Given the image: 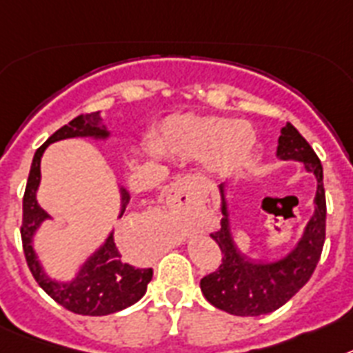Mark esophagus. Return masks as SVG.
<instances>
[{"instance_id": "1", "label": "esophagus", "mask_w": 353, "mask_h": 353, "mask_svg": "<svg viewBox=\"0 0 353 353\" xmlns=\"http://www.w3.org/2000/svg\"><path fill=\"white\" fill-rule=\"evenodd\" d=\"M189 188H191V180L188 176L174 180L170 189V202L174 209H183L189 205Z\"/></svg>"}]
</instances>
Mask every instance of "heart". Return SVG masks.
Wrapping results in <instances>:
<instances>
[{
    "mask_svg": "<svg viewBox=\"0 0 353 353\" xmlns=\"http://www.w3.org/2000/svg\"><path fill=\"white\" fill-rule=\"evenodd\" d=\"M159 144L165 153L180 157H202L211 151L209 162L212 170L231 173L249 157L254 145V133L245 122L174 115L162 124Z\"/></svg>",
    "mask_w": 353,
    "mask_h": 353,
    "instance_id": "1",
    "label": "heart"
}]
</instances>
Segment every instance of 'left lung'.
I'll return each instance as SVG.
<instances>
[{
	"instance_id": "1",
	"label": "left lung",
	"mask_w": 353,
	"mask_h": 353,
	"mask_svg": "<svg viewBox=\"0 0 353 353\" xmlns=\"http://www.w3.org/2000/svg\"><path fill=\"white\" fill-rule=\"evenodd\" d=\"M281 160H299L305 170L316 174V212L303 232L298 247L274 263H252L236 249L223 200L220 229L211 238L222 250V263L214 272L200 279V288L211 305L232 316H261L283 307L307 283L321 258L327 229V200L323 185V165L316 151L288 122L278 141ZM222 193H223V188Z\"/></svg>"
}]
</instances>
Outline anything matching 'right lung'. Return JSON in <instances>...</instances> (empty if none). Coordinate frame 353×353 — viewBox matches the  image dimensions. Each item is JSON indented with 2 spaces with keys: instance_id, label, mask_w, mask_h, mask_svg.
Returning <instances> with one entry per match:
<instances>
[{
  "instance_id": "1",
  "label": "right lung",
  "mask_w": 353,
  "mask_h": 353,
  "mask_svg": "<svg viewBox=\"0 0 353 353\" xmlns=\"http://www.w3.org/2000/svg\"><path fill=\"white\" fill-rule=\"evenodd\" d=\"M110 135L106 128L101 126V115L99 112L84 113L74 121H70L66 126L57 130L54 135L41 145L32 160L30 173L26 180L25 196H23V222H21V241L25 260L32 276L39 287L50 296L54 301L68 308L70 312L81 314V316H108V314L119 312L122 308L137 303L145 294L148 283L153 278L151 269H139L128 263L119 252L113 232L108 236L104 245L88 258V261L81 267L75 279L68 283L54 281L43 272L36 252L32 249V236L43 220L48 218L36 200V191L41 180V157L46 145L63 139L72 137H95V139H106ZM122 191V211L121 216L126 211L130 202V194L126 189Z\"/></svg>"
}]
</instances>
